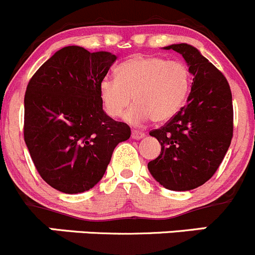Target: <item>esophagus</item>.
Instances as JSON below:
<instances>
[{"label":"esophagus","instance_id":"34e87169","mask_svg":"<svg viewBox=\"0 0 255 255\" xmlns=\"http://www.w3.org/2000/svg\"><path fill=\"white\" fill-rule=\"evenodd\" d=\"M143 136H145V132H142V131L132 130V132H131V137H132L133 140H140Z\"/></svg>","mask_w":255,"mask_h":255}]
</instances>
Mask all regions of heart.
Segmentation results:
<instances>
[{"instance_id":"1","label":"heart","mask_w":255,"mask_h":255,"mask_svg":"<svg viewBox=\"0 0 255 255\" xmlns=\"http://www.w3.org/2000/svg\"><path fill=\"white\" fill-rule=\"evenodd\" d=\"M117 79L99 83V98L113 119L125 115L127 122L141 124L152 118L161 123L175 117L187 100L192 74L187 64L155 55H133L115 69Z\"/></svg>"}]
</instances>
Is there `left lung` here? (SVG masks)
<instances>
[{"label":"left lung","instance_id":"left-lung-1","mask_svg":"<svg viewBox=\"0 0 255 255\" xmlns=\"http://www.w3.org/2000/svg\"><path fill=\"white\" fill-rule=\"evenodd\" d=\"M193 75L187 104L163 127L150 132L161 153L147 163L152 177L171 191H188L207 182L223 161L233 137V104L226 77L186 43L171 44Z\"/></svg>","mask_w":255,"mask_h":255}]
</instances>
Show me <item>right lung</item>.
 Wrapping results in <instances>:
<instances>
[{
    "instance_id": "obj_1",
    "label": "right lung",
    "mask_w": 255,
    "mask_h": 255,
    "mask_svg": "<svg viewBox=\"0 0 255 255\" xmlns=\"http://www.w3.org/2000/svg\"><path fill=\"white\" fill-rule=\"evenodd\" d=\"M117 60L109 52L68 45L43 63L27 85L23 135L41 177L80 193L103 178L113 151L131 135L103 110L99 83Z\"/></svg>"
}]
</instances>
